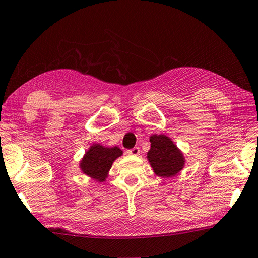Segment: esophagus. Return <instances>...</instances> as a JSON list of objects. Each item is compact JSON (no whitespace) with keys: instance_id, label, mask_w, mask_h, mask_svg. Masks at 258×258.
I'll list each match as a JSON object with an SVG mask.
<instances>
[{"instance_id":"1","label":"esophagus","mask_w":258,"mask_h":258,"mask_svg":"<svg viewBox=\"0 0 258 258\" xmlns=\"http://www.w3.org/2000/svg\"><path fill=\"white\" fill-rule=\"evenodd\" d=\"M140 148H138V146H135V148H133V149H130V150H128V151H126V153L128 154H132V156H138V154H140Z\"/></svg>"}]
</instances>
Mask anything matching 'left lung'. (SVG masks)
Segmentation results:
<instances>
[{"label": "left lung", "instance_id": "obj_1", "mask_svg": "<svg viewBox=\"0 0 258 258\" xmlns=\"http://www.w3.org/2000/svg\"><path fill=\"white\" fill-rule=\"evenodd\" d=\"M150 142L151 149L148 152V159L157 175L174 176L183 168L184 158L170 138L165 135H153Z\"/></svg>", "mask_w": 258, "mask_h": 258}]
</instances>
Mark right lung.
Segmentation results:
<instances>
[{"mask_svg": "<svg viewBox=\"0 0 258 258\" xmlns=\"http://www.w3.org/2000/svg\"><path fill=\"white\" fill-rule=\"evenodd\" d=\"M120 156H122V151L117 146L104 148L100 144H94L81 161V168L86 175L102 182L105 181L114 160Z\"/></svg>", "mask_w": 258, "mask_h": 258, "instance_id": "1", "label": "right lung"}]
</instances>
